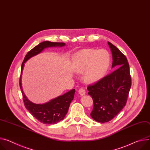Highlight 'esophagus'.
<instances>
[{"instance_id": "34e87169", "label": "esophagus", "mask_w": 150, "mask_h": 150, "mask_svg": "<svg viewBox=\"0 0 150 150\" xmlns=\"http://www.w3.org/2000/svg\"><path fill=\"white\" fill-rule=\"evenodd\" d=\"M79 94H80L81 96H83V95H85L86 91H85V90L83 88H80V89L79 90Z\"/></svg>"}]
</instances>
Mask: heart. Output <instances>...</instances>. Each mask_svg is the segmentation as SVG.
Instances as JSON below:
<instances>
[{
    "label": "heart",
    "mask_w": 150,
    "mask_h": 150,
    "mask_svg": "<svg viewBox=\"0 0 150 150\" xmlns=\"http://www.w3.org/2000/svg\"><path fill=\"white\" fill-rule=\"evenodd\" d=\"M110 58L104 49H83L77 53L73 59V69L77 74H83L84 80L92 84L102 79L110 66Z\"/></svg>",
    "instance_id": "heart-1"
}]
</instances>
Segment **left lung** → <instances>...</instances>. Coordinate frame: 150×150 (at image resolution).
Listing matches in <instances>:
<instances>
[{
	"mask_svg": "<svg viewBox=\"0 0 150 150\" xmlns=\"http://www.w3.org/2000/svg\"><path fill=\"white\" fill-rule=\"evenodd\" d=\"M112 57V68L117 69L88 87L93 101L92 118L99 123L108 122L125 106L131 87L129 65L120 50L108 42Z\"/></svg>",
	"mask_w": 150,
	"mask_h": 150,
	"instance_id": "left-lung-1",
	"label": "left lung"
}]
</instances>
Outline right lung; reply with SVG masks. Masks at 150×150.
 <instances>
[{
    "label": "right lung",
    "mask_w": 150,
    "mask_h": 150,
    "mask_svg": "<svg viewBox=\"0 0 150 150\" xmlns=\"http://www.w3.org/2000/svg\"><path fill=\"white\" fill-rule=\"evenodd\" d=\"M65 45V43H64L44 41L32 49L27 54L21 65L20 86L22 91L25 107L36 119L44 124H56L64 119L65 115L68 112L70 104L73 100L76 91L74 89H72L62 95L58 96V97L51 99L45 104H38L32 103L25 96L22 87L21 77L25 65L24 63L31 57L41 53L46 48L52 47H60L64 46Z\"/></svg>",
    "instance_id": "1"
}]
</instances>
